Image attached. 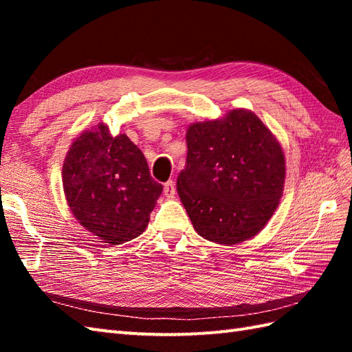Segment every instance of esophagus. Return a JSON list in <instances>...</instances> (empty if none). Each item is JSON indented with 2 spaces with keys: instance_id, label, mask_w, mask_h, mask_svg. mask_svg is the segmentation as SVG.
Segmentation results:
<instances>
[{
  "instance_id": "esophagus-1",
  "label": "esophagus",
  "mask_w": 352,
  "mask_h": 352,
  "mask_svg": "<svg viewBox=\"0 0 352 352\" xmlns=\"http://www.w3.org/2000/svg\"><path fill=\"white\" fill-rule=\"evenodd\" d=\"M163 193H164V197H168V198H172L175 195V184H174V182L172 180H169V182H166L163 184Z\"/></svg>"
}]
</instances>
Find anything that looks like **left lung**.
<instances>
[{"instance_id": "1", "label": "left lung", "mask_w": 352, "mask_h": 352, "mask_svg": "<svg viewBox=\"0 0 352 352\" xmlns=\"http://www.w3.org/2000/svg\"><path fill=\"white\" fill-rule=\"evenodd\" d=\"M188 159L177 190L197 233L221 245L248 241L280 204L286 162L260 118L234 109L186 131Z\"/></svg>"}]
</instances>
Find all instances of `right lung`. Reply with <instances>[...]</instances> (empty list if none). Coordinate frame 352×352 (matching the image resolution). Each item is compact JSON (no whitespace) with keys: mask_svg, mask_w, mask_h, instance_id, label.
<instances>
[{"mask_svg":"<svg viewBox=\"0 0 352 352\" xmlns=\"http://www.w3.org/2000/svg\"><path fill=\"white\" fill-rule=\"evenodd\" d=\"M62 180L72 214L106 243H122L144 233L163 190L140 149L125 134L113 136L104 122L72 142Z\"/></svg>","mask_w":352,"mask_h":352,"instance_id":"obj_1","label":"right lung"}]
</instances>
